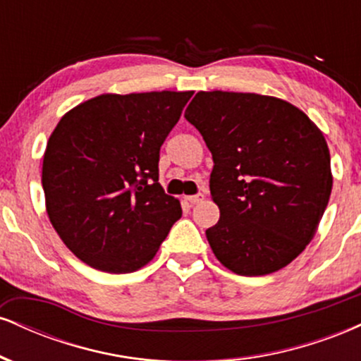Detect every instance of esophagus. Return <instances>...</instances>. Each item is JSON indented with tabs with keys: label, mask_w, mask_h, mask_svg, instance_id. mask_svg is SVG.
Masks as SVG:
<instances>
[{
	"label": "esophagus",
	"mask_w": 361,
	"mask_h": 361,
	"mask_svg": "<svg viewBox=\"0 0 361 361\" xmlns=\"http://www.w3.org/2000/svg\"><path fill=\"white\" fill-rule=\"evenodd\" d=\"M204 198H205L204 193H197V195H188V197H185V200L190 202L192 205H195V204H198V202L204 200Z\"/></svg>",
	"instance_id": "34e87169"
}]
</instances>
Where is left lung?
<instances>
[{
	"label": "left lung",
	"mask_w": 361,
	"mask_h": 361,
	"mask_svg": "<svg viewBox=\"0 0 361 361\" xmlns=\"http://www.w3.org/2000/svg\"><path fill=\"white\" fill-rule=\"evenodd\" d=\"M185 118L212 152L210 195L221 217L205 234L215 258L243 276L292 263L333 188L322 132L292 103L256 93L198 91Z\"/></svg>",
	"instance_id": "obj_1"
}]
</instances>
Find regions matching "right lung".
Returning <instances> with one entry per match:
<instances>
[{
	"mask_svg": "<svg viewBox=\"0 0 361 361\" xmlns=\"http://www.w3.org/2000/svg\"><path fill=\"white\" fill-rule=\"evenodd\" d=\"M192 94H100L54 128L42 164L45 209L82 263L106 273L139 270L181 217L180 200L157 183V163Z\"/></svg>",
	"mask_w": 361,
	"mask_h": 361,
	"instance_id": "right-lung-1",
	"label": "right lung"
}]
</instances>
